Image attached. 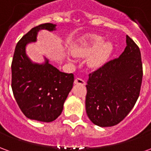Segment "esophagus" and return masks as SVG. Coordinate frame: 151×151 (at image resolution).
<instances>
[{
    "label": "esophagus",
    "mask_w": 151,
    "mask_h": 151,
    "mask_svg": "<svg viewBox=\"0 0 151 151\" xmlns=\"http://www.w3.org/2000/svg\"><path fill=\"white\" fill-rule=\"evenodd\" d=\"M74 83H75V84H79V85H85L86 84L85 81H84L83 79L79 78H75V80H74Z\"/></svg>",
    "instance_id": "esophagus-1"
}]
</instances>
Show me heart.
Returning a JSON list of instances; mask_svg holds the SVG:
<instances>
[{
  "mask_svg": "<svg viewBox=\"0 0 151 151\" xmlns=\"http://www.w3.org/2000/svg\"><path fill=\"white\" fill-rule=\"evenodd\" d=\"M104 42V38L97 35L82 37L71 46L74 56H88L87 64L91 68L98 69L107 62L111 56L113 46L110 42Z\"/></svg>",
  "mask_w": 151,
  "mask_h": 151,
  "instance_id": "heart-1",
  "label": "heart"
}]
</instances>
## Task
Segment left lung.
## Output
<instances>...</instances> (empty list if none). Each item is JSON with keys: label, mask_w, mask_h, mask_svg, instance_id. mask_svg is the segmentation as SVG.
Segmentation results:
<instances>
[{"label": "left lung", "mask_w": 151, "mask_h": 151, "mask_svg": "<svg viewBox=\"0 0 151 151\" xmlns=\"http://www.w3.org/2000/svg\"><path fill=\"white\" fill-rule=\"evenodd\" d=\"M127 46L119 57L90 73L86 85V111L100 127L123 120L138 99L142 82V62L138 46L126 35Z\"/></svg>", "instance_id": "1"}]
</instances>
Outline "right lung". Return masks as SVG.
Segmentation results:
<instances>
[{"label": "right lung", "instance_id": "add662e5", "mask_svg": "<svg viewBox=\"0 0 151 151\" xmlns=\"http://www.w3.org/2000/svg\"><path fill=\"white\" fill-rule=\"evenodd\" d=\"M56 25L36 26L18 42L12 60L11 86L22 113L31 120L52 122L61 114L63 105L73 84V74L59 71L46 60L44 65L31 63L26 45L36 40L42 29L53 31Z\"/></svg>", "mask_w": 151, "mask_h": 151}]
</instances>
